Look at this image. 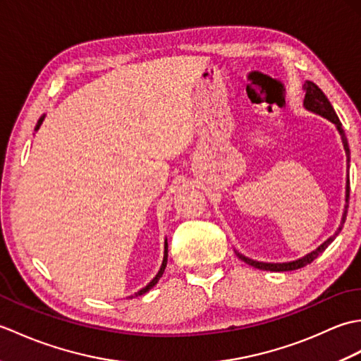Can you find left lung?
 Listing matches in <instances>:
<instances>
[{"label": "left lung", "mask_w": 361, "mask_h": 361, "mask_svg": "<svg viewBox=\"0 0 361 361\" xmlns=\"http://www.w3.org/2000/svg\"><path fill=\"white\" fill-rule=\"evenodd\" d=\"M304 90H305V97H304V109L307 111H312L315 114H319V116L326 118L327 121H331L332 124L335 126V128L338 130V133L341 136V142H343V147H344V152H346V161H348V178H346V203H344V211H343V217H341V224L338 226V229H336L335 234L329 237L327 240H324L323 243L319 245L318 248H315L313 251L307 252V255L299 257L296 260H290V262H259V260H252L247 256H243L242 252L235 251L237 257H239L240 260H243L245 264H248L251 267L255 268H259V270H265V271H291V270H298V268H302L305 265L312 264L313 260H315L321 252H323L329 245H331L335 237L340 234V231L343 229V225L344 221H346V216H348V208H349V163H350V150H349V144H348V137H346V133H344L343 130V126L341 122L338 119V116H336V113L334 110L332 104L329 102V99L326 97V94L321 91V88H318V85H315V83L307 80L305 82L304 85Z\"/></svg>", "instance_id": "left-lung-1"}]
</instances>
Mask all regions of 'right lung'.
<instances>
[{
    "label": "right lung",
    "mask_w": 361,
    "mask_h": 361,
    "mask_svg": "<svg viewBox=\"0 0 361 361\" xmlns=\"http://www.w3.org/2000/svg\"><path fill=\"white\" fill-rule=\"evenodd\" d=\"M44 116H46V114H43V116H42L40 119H38L37 126H35V130L40 128V126L43 124V121H44ZM166 265H167V239L164 240V257H163V264H161V267H159V271L157 273L155 278H153V279H152V281L147 283V286H145L144 288H141L140 291H136L135 295L128 296V298H136V296H141V295H144V293H147V291H149V290H150L153 286H157V282L159 281V278H161V276H163V273H164V270H166Z\"/></svg>",
    "instance_id": "1"
}]
</instances>
